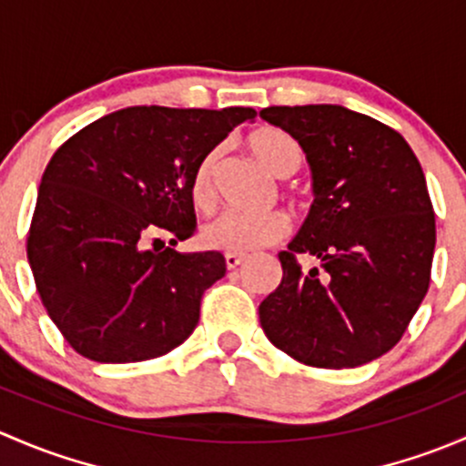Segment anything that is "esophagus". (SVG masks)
Listing matches in <instances>:
<instances>
[{
    "label": "esophagus",
    "instance_id": "obj_1",
    "mask_svg": "<svg viewBox=\"0 0 466 466\" xmlns=\"http://www.w3.org/2000/svg\"><path fill=\"white\" fill-rule=\"evenodd\" d=\"M243 261H246L243 255H225V266H228V270H234V268L241 266Z\"/></svg>",
    "mask_w": 466,
    "mask_h": 466
}]
</instances>
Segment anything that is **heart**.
<instances>
[{
	"label": "heart",
	"instance_id": "b5f03b06",
	"mask_svg": "<svg viewBox=\"0 0 466 466\" xmlns=\"http://www.w3.org/2000/svg\"><path fill=\"white\" fill-rule=\"evenodd\" d=\"M248 146L257 162L279 180L295 176L302 164V153H299L298 144L277 128L257 130L248 139ZM220 153H223L220 146L207 150L194 168L191 200L198 209H209L216 200V171H218ZM289 232L290 218L281 209H270L263 214L223 211L205 225L200 237L211 250L228 252V255H248V252L281 241Z\"/></svg>",
	"mask_w": 466,
	"mask_h": 466
}]
</instances>
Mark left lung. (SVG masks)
Returning <instances> with one entry per match:
<instances>
[{"label":"left lung","mask_w":466,"mask_h":466,"mask_svg":"<svg viewBox=\"0 0 466 466\" xmlns=\"http://www.w3.org/2000/svg\"><path fill=\"white\" fill-rule=\"evenodd\" d=\"M313 173L311 211L289 250L281 284L259 304L268 340L313 368H359L392 350L431 284L435 211L406 139L342 106H272ZM298 254L321 259L304 273Z\"/></svg>","instance_id":"obj_1"}]
</instances>
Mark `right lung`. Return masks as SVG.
Returning <instances> with one entry per match:
<instances>
[{
    "mask_svg": "<svg viewBox=\"0 0 466 466\" xmlns=\"http://www.w3.org/2000/svg\"><path fill=\"white\" fill-rule=\"evenodd\" d=\"M252 107L135 106L92 121L42 173L29 257L46 313L81 356L139 363L196 329L220 252L180 255L196 232L191 176Z\"/></svg>",
    "mask_w": 466,
    "mask_h": 466,
    "instance_id": "1",
    "label": "right lung"
}]
</instances>
